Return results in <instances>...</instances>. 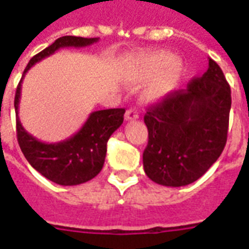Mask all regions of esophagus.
Masks as SVG:
<instances>
[{"instance_id":"esophagus-1","label":"esophagus","mask_w":249,"mask_h":249,"mask_svg":"<svg viewBox=\"0 0 249 249\" xmlns=\"http://www.w3.org/2000/svg\"><path fill=\"white\" fill-rule=\"evenodd\" d=\"M139 110L136 109V108H130L125 113V120H136L139 119Z\"/></svg>"}]
</instances>
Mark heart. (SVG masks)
I'll list each match as a JSON object with an SVG mask.
<instances>
[{
  "instance_id": "1",
  "label": "heart",
  "mask_w": 249,
  "mask_h": 249,
  "mask_svg": "<svg viewBox=\"0 0 249 249\" xmlns=\"http://www.w3.org/2000/svg\"><path fill=\"white\" fill-rule=\"evenodd\" d=\"M183 66L179 59L166 51H156L142 55L134 70L136 80H146L155 76L145 89L148 99H161L170 93L179 82Z\"/></svg>"
}]
</instances>
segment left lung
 <instances>
[{"mask_svg": "<svg viewBox=\"0 0 249 249\" xmlns=\"http://www.w3.org/2000/svg\"><path fill=\"white\" fill-rule=\"evenodd\" d=\"M231 88L222 68H209L185 89L170 92L148 108L143 170L158 185L181 187L199 179L227 142Z\"/></svg>", "mask_w": 249, "mask_h": 249, "instance_id": "8db88e82", "label": "left lung"}]
</instances>
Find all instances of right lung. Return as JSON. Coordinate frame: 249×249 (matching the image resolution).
Masks as SVG:
<instances>
[{"label":"right lung","mask_w":249,"mask_h":249,"mask_svg":"<svg viewBox=\"0 0 249 249\" xmlns=\"http://www.w3.org/2000/svg\"><path fill=\"white\" fill-rule=\"evenodd\" d=\"M99 38H82L66 36L30 59L23 71L14 97L17 115V139L23 156L31 166L50 181L62 186H75L89 181L104 166L107 142L124 121V108L103 109L92 112L82 129L72 137L56 143L42 142L27 133L18 119V104L21 97V84L25 73L36 62L54 54L63 47H86L96 43Z\"/></svg>","instance_id":"add662e5"}]
</instances>
